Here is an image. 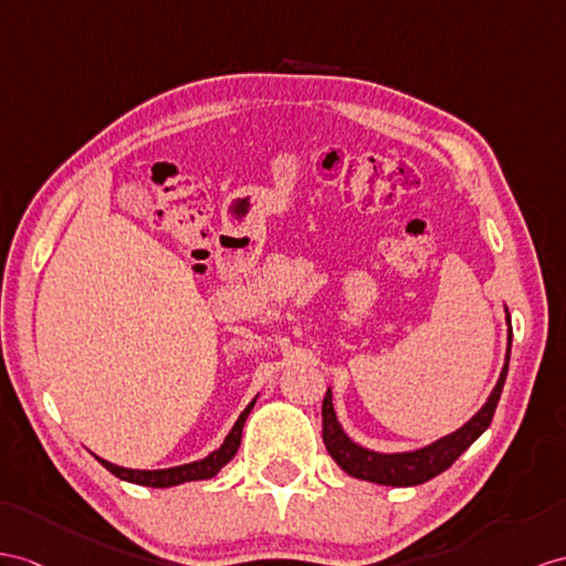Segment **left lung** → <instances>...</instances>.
Masks as SVG:
<instances>
[{
    "label": "left lung",
    "mask_w": 566,
    "mask_h": 566,
    "mask_svg": "<svg viewBox=\"0 0 566 566\" xmlns=\"http://www.w3.org/2000/svg\"><path fill=\"white\" fill-rule=\"evenodd\" d=\"M509 355H512V326H509L506 363H504L497 387L492 389V394L488 398V403L482 406L475 416L461 427V430H457L449 437H442L439 442L424 447V449H418V451L377 453V451H369V449H363L355 442H350L348 434L340 430V424L336 420L334 403H331V389H328L324 396V406H322V422H324L322 437H324L326 451L348 475L367 480V482H377V485L410 488V485H420V482L432 480L434 475L444 473L447 468L457 461L461 453L490 427L494 410H497V403H500L504 381H506Z\"/></svg>",
    "instance_id": "obj_1"
}]
</instances>
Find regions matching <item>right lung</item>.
Instances as JSON below:
<instances>
[{
    "mask_svg": "<svg viewBox=\"0 0 566 566\" xmlns=\"http://www.w3.org/2000/svg\"><path fill=\"white\" fill-rule=\"evenodd\" d=\"M252 408H254V401L240 412L235 427H232L230 434L226 437V442L220 444V449H216L213 453H209V457L201 459V461H195V463L163 468V471H132V468H122V465H115V463H109V461L98 459V457H95V459H98L107 468V471L117 475L119 480L136 482V485H146V488H172V485H179V482L209 480L238 453L240 442H242V427H244L247 416L252 412Z\"/></svg>",
    "mask_w": 566,
    "mask_h": 566,
    "instance_id": "1",
    "label": "right lung"
}]
</instances>
